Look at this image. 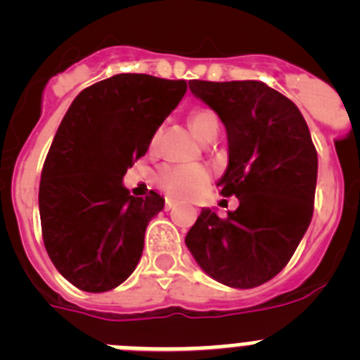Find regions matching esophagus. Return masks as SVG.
Instances as JSON below:
<instances>
[{"label": "esophagus", "mask_w": 360, "mask_h": 360, "mask_svg": "<svg viewBox=\"0 0 360 360\" xmlns=\"http://www.w3.org/2000/svg\"><path fill=\"white\" fill-rule=\"evenodd\" d=\"M176 200L174 198H171V196H167V198H165V209H167V211H169V209H173L174 205H176Z\"/></svg>", "instance_id": "obj_1"}]
</instances>
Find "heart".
<instances>
[{"label":"heart","instance_id":"1","mask_svg":"<svg viewBox=\"0 0 360 360\" xmlns=\"http://www.w3.org/2000/svg\"><path fill=\"white\" fill-rule=\"evenodd\" d=\"M191 128L198 139H203L205 133L212 128H219L218 117L211 110H196L191 115ZM157 142V133L153 135L151 146ZM209 173L203 165L196 164H165L157 173V184L174 196H189L207 182Z\"/></svg>","mask_w":360,"mask_h":360}]
</instances>
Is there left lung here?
<instances>
[{
	"mask_svg": "<svg viewBox=\"0 0 360 360\" xmlns=\"http://www.w3.org/2000/svg\"><path fill=\"white\" fill-rule=\"evenodd\" d=\"M227 131L224 196L240 205L219 218L203 207L186 245L200 269L232 288L259 287L287 265L314 214L317 153L290 98L262 81H189Z\"/></svg>",
	"mask_w": 360,
	"mask_h": 360,
	"instance_id": "obj_1",
	"label": "left lung"
}]
</instances>
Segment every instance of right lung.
<instances>
[{"instance_id": "1", "label": "right lung", "mask_w": 360, "mask_h": 360, "mask_svg": "<svg viewBox=\"0 0 360 360\" xmlns=\"http://www.w3.org/2000/svg\"><path fill=\"white\" fill-rule=\"evenodd\" d=\"M186 91V81L117 73L70 104L41 173L39 214L46 252L73 287L108 292L141 262L164 198H135L122 178Z\"/></svg>"}]
</instances>
